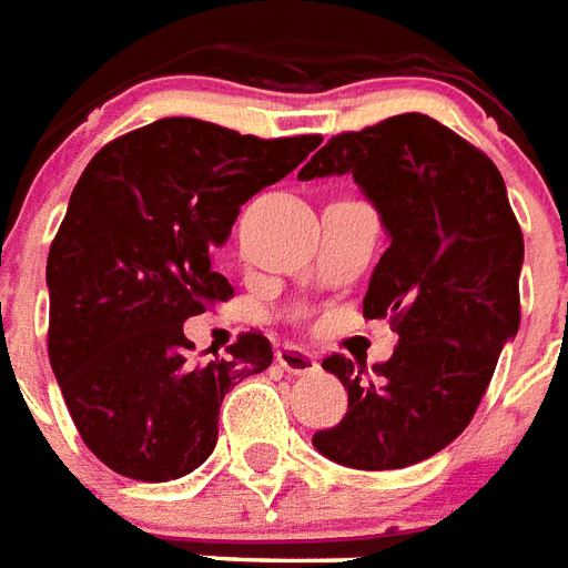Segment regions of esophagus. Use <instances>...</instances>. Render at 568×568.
Instances as JSON below:
<instances>
[{
	"label": "esophagus",
	"mask_w": 568,
	"mask_h": 568,
	"mask_svg": "<svg viewBox=\"0 0 568 568\" xmlns=\"http://www.w3.org/2000/svg\"><path fill=\"white\" fill-rule=\"evenodd\" d=\"M276 364L288 373H295V376H306V373H316L318 369V358L313 352H306L301 346H283L276 352Z\"/></svg>",
	"instance_id": "obj_1"
}]
</instances>
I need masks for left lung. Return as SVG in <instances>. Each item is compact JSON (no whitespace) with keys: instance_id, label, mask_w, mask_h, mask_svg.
<instances>
[{"instance_id":"1","label":"left lung","mask_w":568,"mask_h":568,"mask_svg":"<svg viewBox=\"0 0 568 568\" xmlns=\"http://www.w3.org/2000/svg\"><path fill=\"white\" fill-rule=\"evenodd\" d=\"M352 174L388 234L364 318H390L397 348L364 379L322 361L348 390L343 422L313 445L352 469H403L464 434L520 325L524 234L497 165L427 113L331 138L301 180Z\"/></svg>"}]
</instances>
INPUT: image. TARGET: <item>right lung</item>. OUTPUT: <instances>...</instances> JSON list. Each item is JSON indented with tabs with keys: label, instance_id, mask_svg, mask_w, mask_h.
I'll return each instance as SVG.
<instances>
[{
	"label": "right lung",
	"instance_id": "obj_1",
	"mask_svg": "<svg viewBox=\"0 0 568 568\" xmlns=\"http://www.w3.org/2000/svg\"><path fill=\"white\" fill-rule=\"evenodd\" d=\"M318 144L168 116L92 155L50 243L48 352L78 434L113 473L171 481L199 469L222 397L271 367L262 331L192 364L183 322L234 295L210 255L241 204Z\"/></svg>",
	"mask_w": 568,
	"mask_h": 568
}]
</instances>
